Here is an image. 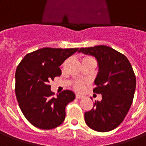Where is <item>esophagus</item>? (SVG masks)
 I'll return each instance as SVG.
<instances>
[{
    "label": "esophagus",
    "mask_w": 146,
    "mask_h": 146,
    "mask_svg": "<svg viewBox=\"0 0 146 146\" xmlns=\"http://www.w3.org/2000/svg\"><path fill=\"white\" fill-rule=\"evenodd\" d=\"M76 98H78V99H80V98H83V95H80V94H76Z\"/></svg>",
    "instance_id": "obj_1"
}]
</instances>
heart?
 <instances>
[{"mask_svg": "<svg viewBox=\"0 0 146 146\" xmlns=\"http://www.w3.org/2000/svg\"><path fill=\"white\" fill-rule=\"evenodd\" d=\"M89 58V57H86ZM84 87V84H83L82 82H80V81H77L74 84V88L76 89V90H81Z\"/></svg>", "mask_w": 146, "mask_h": 146, "instance_id": "heart-1", "label": "heart"}]
</instances>
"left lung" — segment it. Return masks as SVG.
Returning a JSON list of instances; mask_svg holds the SVG:
<instances>
[{"label": "left lung", "instance_id": "1", "mask_svg": "<svg viewBox=\"0 0 146 146\" xmlns=\"http://www.w3.org/2000/svg\"><path fill=\"white\" fill-rule=\"evenodd\" d=\"M78 52L94 56L98 65L93 92L101 94L102 100L84 113L86 123L96 131H110L123 122L132 104L136 77L131 65L124 54L105 45L81 48Z\"/></svg>", "mask_w": 146, "mask_h": 146}]
</instances>
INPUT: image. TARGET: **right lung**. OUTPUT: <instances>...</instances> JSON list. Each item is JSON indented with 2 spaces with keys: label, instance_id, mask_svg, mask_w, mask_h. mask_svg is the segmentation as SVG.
Wrapping results in <instances>:
<instances>
[{
  "label": "right lung",
  "instance_id": "1",
  "mask_svg": "<svg viewBox=\"0 0 146 146\" xmlns=\"http://www.w3.org/2000/svg\"><path fill=\"white\" fill-rule=\"evenodd\" d=\"M78 48H44L27 54L15 72V95L22 113L34 127L42 130L63 123L66 107L75 99L66 90L54 97L49 81L62 74L60 66Z\"/></svg>",
  "mask_w": 146,
  "mask_h": 146
}]
</instances>
